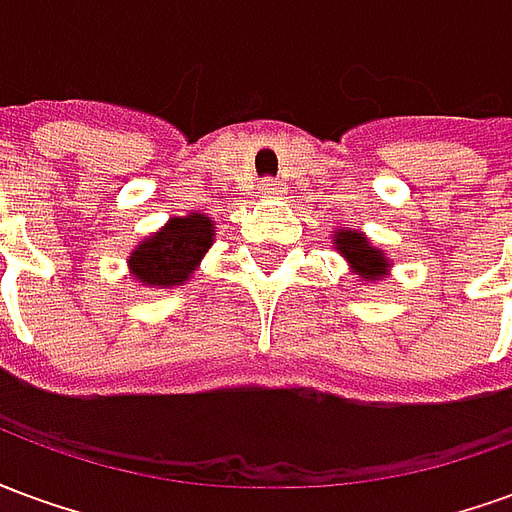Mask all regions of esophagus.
I'll list each match as a JSON object with an SVG mask.
<instances>
[{
    "mask_svg": "<svg viewBox=\"0 0 512 512\" xmlns=\"http://www.w3.org/2000/svg\"><path fill=\"white\" fill-rule=\"evenodd\" d=\"M260 191H263L266 197H277L279 183H277V180H263V183H260Z\"/></svg>",
    "mask_w": 512,
    "mask_h": 512,
    "instance_id": "1",
    "label": "esophagus"
}]
</instances>
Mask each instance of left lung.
Returning <instances> with one entry per match:
<instances>
[{
  "label": "left lung",
  "instance_id": "left-lung-1",
  "mask_svg": "<svg viewBox=\"0 0 512 512\" xmlns=\"http://www.w3.org/2000/svg\"><path fill=\"white\" fill-rule=\"evenodd\" d=\"M334 252L343 257L351 274H356V282H365V285H373L378 279L389 277L392 271V260L386 257L384 249L373 246V241L367 238L362 230H354V227H340L334 230L332 235Z\"/></svg>",
  "mask_w": 512,
  "mask_h": 512
}]
</instances>
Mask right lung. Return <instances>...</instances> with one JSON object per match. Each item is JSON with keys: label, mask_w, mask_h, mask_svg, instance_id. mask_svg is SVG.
<instances>
[{"label": "right lung", "mask_w": 512, "mask_h": 512, "mask_svg": "<svg viewBox=\"0 0 512 512\" xmlns=\"http://www.w3.org/2000/svg\"><path fill=\"white\" fill-rule=\"evenodd\" d=\"M216 227L208 213L172 216L156 233L142 238L128 255V277L142 288L172 290L186 285L213 246Z\"/></svg>", "instance_id": "right-lung-1"}]
</instances>
